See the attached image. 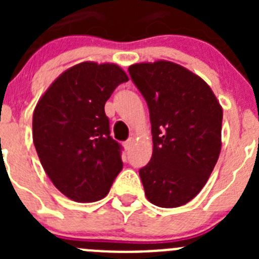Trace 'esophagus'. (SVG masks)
<instances>
[{"instance_id": "esophagus-1", "label": "esophagus", "mask_w": 259, "mask_h": 259, "mask_svg": "<svg viewBox=\"0 0 259 259\" xmlns=\"http://www.w3.org/2000/svg\"><path fill=\"white\" fill-rule=\"evenodd\" d=\"M134 144H135V139L134 137H130V139H128V140L124 143V148L127 150H130L132 146H134Z\"/></svg>"}]
</instances>
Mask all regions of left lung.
Returning <instances> with one entry per match:
<instances>
[{
	"instance_id": "left-lung-1",
	"label": "left lung",
	"mask_w": 259,
	"mask_h": 259,
	"mask_svg": "<svg viewBox=\"0 0 259 259\" xmlns=\"http://www.w3.org/2000/svg\"><path fill=\"white\" fill-rule=\"evenodd\" d=\"M128 72L152 124V159L139 171L146 198L159 207L183 206L218 161L223 109L205 80L174 62L135 63Z\"/></svg>"
}]
</instances>
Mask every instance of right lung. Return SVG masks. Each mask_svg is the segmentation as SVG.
I'll list each match as a JSON object with an SVG mask.
<instances>
[{"label":"right lung","mask_w":259,"mask_h":259,"mask_svg":"<svg viewBox=\"0 0 259 259\" xmlns=\"http://www.w3.org/2000/svg\"><path fill=\"white\" fill-rule=\"evenodd\" d=\"M124 81L128 76L118 65L81 62L62 72L36 105V152L53 184L70 200H101L123 168L105 104Z\"/></svg>","instance_id":"right-lung-1"}]
</instances>
